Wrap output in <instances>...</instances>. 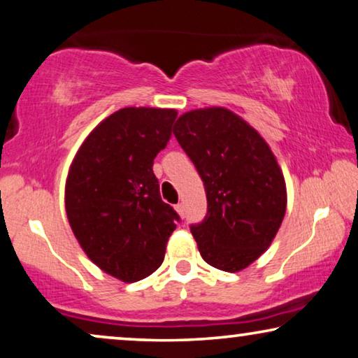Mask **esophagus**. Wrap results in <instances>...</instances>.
I'll return each instance as SVG.
<instances>
[{
	"instance_id": "34e87169",
	"label": "esophagus",
	"mask_w": 358,
	"mask_h": 358,
	"mask_svg": "<svg viewBox=\"0 0 358 358\" xmlns=\"http://www.w3.org/2000/svg\"><path fill=\"white\" fill-rule=\"evenodd\" d=\"M176 212L180 215V218H184V213H185V208H184V203H178L176 205Z\"/></svg>"
}]
</instances>
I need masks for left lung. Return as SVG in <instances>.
I'll use <instances>...</instances> for the list:
<instances>
[{
  "label": "left lung",
  "instance_id": "obj_1",
  "mask_svg": "<svg viewBox=\"0 0 358 358\" xmlns=\"http://www.w3.org/2000/svg\"><path fill=\"white\" fill-rule=\"evenodd\" d=\"M173 131L207 192V215L190 227L200 256L220 271H243L266 252L285 217L275 156L246 120L223 107L185 112Z\"/></svg>",
  "mask_w": 358,
  "mask_h": 358
}]
</instances>
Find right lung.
Instances as JSON below:
<instances>
[{
	"mask_svg": "<svg viewBox=\"0 0 358 358\" xmlns=\"http://www.w3.org/2000/svg\"><path fill=\"white\" fill-rule=\"evenodd\" d=\"M178 112L125 107L87 135L70 166L66 217L101 271L134 283L163 264L179 215L161 200L153 161Z\"/></svg>",
	"mask_w": 358,
	"mask_h": 358,
	"instance_id": "right-lung-1",
	"label": "right lung"
}]
</instances>
